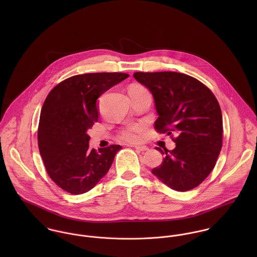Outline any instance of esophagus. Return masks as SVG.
<instances>
[{
  "instance_id": "obj_1",
  "label": "esophagus",
  "mask_w": 257,
  "mask_h": 257,
  "mask_svg": "<svg viewBox=\"0 0 257 257\" xmlns=\"http://www.w3.org/2000/svg\"><path fill=\"white\" fill-rule=\"evenodd\" d=\"M134 147L137 150H139V151H147V149H148L147 147H140V146H135Z\"/></svg>"
}]
</instances>
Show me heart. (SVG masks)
I'll return each instance as SVG.
<instances>
[{
  "label": "heart",
  "instance_id": "obj_1",
  "mask_svg": "<svg viewBox=\"0 0 257 257\" xmlns=\"http://www.w3.org/2000/svg\"><path fill=\"white\" fill-rule=\"evenodd\" d=\"M146 90L147 89L142 85L133 84L128 88V94L142 92ZM143 137H144V124L142 123L130 124L128 126H126L120 132V139L128 143H139L142 141Z\"/></svg>",
  "mask_w": 257,
  "mask_h": 257
}]
</instances>
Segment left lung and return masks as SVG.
<instances>
[{
  "instance_id": "obj_1",
  "label": "left lung",
  "mask_w": 257,
  "mask_h": 257,
  "mask_svg": "<svg viewBox=\"0 0 257 257\" xmlns=\"http://www.w3.org/2000/svg\"><path fill=\"white\" fill-rule=\"evenodd\" d=\"M134 77L151 92L160 134L177 137L176 147L152 174L169 188L185 192L202 183L214 169L222 146V115L218 100L199 80L178 72H136Z\"/></svg>"
}]
</instances>
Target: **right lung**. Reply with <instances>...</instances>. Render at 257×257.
<instances>
[{
    "label": "right lung",
    "mask_w": 257,
    "mask_h": 257,
    "mask_svg": "<svg viewBox=\"0 0 257 257\" xmlns=\"http://www.w3.org/2000/svg\"><path fill=\"white\" fill-rule=\"evenodd\" d=\"M125 73L72 76L56 85L42 106L37 141L49 177L64 191H90L108 173L121 147L89 149L87 132L98 121V98L126 79Z\"/></svg>",
    "instance_id": "add662e5"
}]
</instances>
